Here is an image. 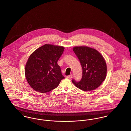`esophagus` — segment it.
I'll return each instance as SVG.
<instances>
[{
    "label": "esophagus",
    "mask_w": 131,
    "mask_h": 131,
    "mask_svg": "<svg viewBox=\"0 0 131 131\" xmlns=\"http://www.w3.org/2000/svg\"><path fill=\"white\" fill-rule=\"evenodd\" d=\"M72 74H70V75H69L68 76H67V79H72Z\"/></svg>",
    "instance_id": "obj_1"
}]
</instances>
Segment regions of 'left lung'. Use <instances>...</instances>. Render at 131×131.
Returning a JSON list of instances; mask_svg holds the SVG:
<instances>
[{
    "label": "left lung",
    "instance_id": "left-lung-1",
    "mask_svg": "<svg viewBox=\"0 0 131 131\" xmlns=\"http://www.w3.org/2000/svg\"><path fill=\"white\" fill-rule=\"evenodd\" d=\"M82 68V76L79 82H72L84 91H93L104 81L107 74V65L103 56L95 49L87 46L73 48Z\"/></svg>",
    "mask_w": 131,
    "mask_h": 131
}]
</instances>
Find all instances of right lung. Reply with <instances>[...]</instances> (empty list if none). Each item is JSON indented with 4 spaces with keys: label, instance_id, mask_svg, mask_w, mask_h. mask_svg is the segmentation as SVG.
<instances>
[{
    "label": "right lung",
    "instance_id": "1",
    "mask_svg": "<svg viewBox=\"0 0 131 131\" xmlns=\"http://www.w3.org/2000/svg\"><path fill=\"white\" fill-rule=\"evenodd\" d=\"M64 50L62 46L46 44L30 54L25 65V74L34 90L48 93L56 88L64 79L57 64Z\"/></svg>",
    "mask_w": 131,
    "mask_h": 131
}]
</instances>
